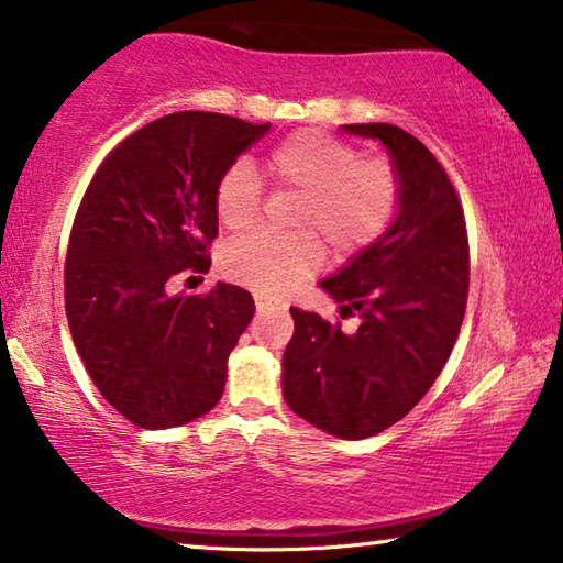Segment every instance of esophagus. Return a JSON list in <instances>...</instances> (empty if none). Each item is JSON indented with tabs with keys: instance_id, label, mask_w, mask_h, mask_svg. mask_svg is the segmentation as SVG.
Listing matches in <instances>:
<instances>
[{
	"instance_id": "34e87169",
	"label": "esophagus",
	"mask_w": 563,
	"mask_h": 563,
	"mask_svg": "<svg viewBox=\"0 0 563 563\" xmlns=\"http://www.w3.org/2000/svg\"><path fill=\"white\" fill-rule=\"evenodd\" d=\"M255 308L260 310V313H265V310H283L280 303H273V300H267L263 296H255Z\"/></svg>"
}]
</instances>
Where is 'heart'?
I'll return each instance as SVG.
<instances>
[{
  "instance_id": "obj_1",
  "label": "heart",
  "mask_w": 563,
  "mask_h": 563,
  "mask_svg": "<svg viewBox=\"0 0 563 563\" xmlns=\"http://www.w3.org/2000/svg\"><path fill=\"white\" fill-rule=\"evenodd\" d=\"M275 187L303 197L292 230L296 238L253 232L230 242L222 271L230 280L267 296H283L318 271L321 238L333 255L349 257L384 234L397 217L401 181L389 158H362L356 146L323 131H298L267 156ZM214 209L228 230L253 228L263 209L257 172L250 158H238L220 176Z\"/></svg>"
}]
</instances>
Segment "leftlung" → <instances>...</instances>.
<instances>
[{
    "label": "left lung",
    "instance_id": "left-lung-1",
    "mask_svg": "<svg viewBox=\"0 0 563 563\" xmlns=\"http://www.w3.org/2000/svg\"><path fill=\"white\" fill-rule=\"evenodd\" d=\"M379 139L401 181L391 228L321 283L358 316L341 321L290 308L296 331L283 354V397L298 417L341 440H364L399 422L448 364L465 318L470 247L463 205L422 141L391 123H349Z\"/></svg>",
    "mask_w": 563,
    "mask_h": 563
}]
</instances>
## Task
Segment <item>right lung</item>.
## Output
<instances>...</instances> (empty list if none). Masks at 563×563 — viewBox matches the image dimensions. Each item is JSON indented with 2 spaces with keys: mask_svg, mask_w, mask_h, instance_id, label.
<instances>
[{
  "mask_svg": "<svg viewBox=\"0 0 563 563\" xmlns=\"http://www.w3.org/2000/svg\"><path fill=\"white\" fill-rule=\"evenodd\" d=\"M267 131L169 113L123 139L82 195L65 257L67 323L103 399L144 430L187 424L222 397L253 296L230 283L174 296L172 283L209 271L217 181Z\"/></svg>",
  "mask_w": 563,
  "mask_h": 563,
  "instance_id": "1",
  "label": "right lung"
}]
</instances>
